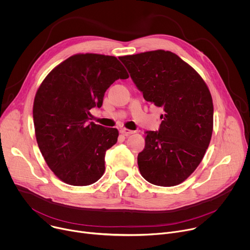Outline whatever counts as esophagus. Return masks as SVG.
Returning a JSON list of instances; mask_svg holds the SVG:
<instances>
[{"label":"esophagus","instance_id":"esophagus-1","mask_svg":"<svg viewBox=\"0 0 250 250\" xmlns=\"http://www.w3.org/2000/svg\"><path fill=\"white\" fill-rule=\"evenodd\" d=\"M120 131H121V133H123V134H125V135H126V136H127V135H130V134H133V133L135 132L134 130H131V129H128V128H125V127L122 128Z\"/></svg>","mask_w":250,"mask_h":250}]
</instances>
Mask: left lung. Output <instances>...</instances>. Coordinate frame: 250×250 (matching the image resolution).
Segmentation results:
<instances>
[{
  "instance_id": "1",
  "label": "left lung",
  "mask_w": 250,
  "mask_h": 250,
  "mask_svg": "<svg viewBox=\"0 0 250 250\" xmlns=\"http://www.w3.org/2000/svg\"><path fill=\"white\" fill-rule=\"evenodd\" d=\"M146 101L163 108L158 131H146L138 153L141 176L153 185H179L196 170L209 145L213 104L197 71L162 49L121 56Z\"/></svg>"
}]
</instances>
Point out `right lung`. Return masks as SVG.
Instances as JSON below:
<instances>
[{
    "label": "right lung",
    "instance_id": "obj_1",
    "mask_svg": "<svg viewBox=\"0 0 250 250\" xmlns=\"http://www.w3.org/2000/svg\"><path fill=\"white\" fill-rule=\"evenodd\" d=\"M128 77L115 56L78 53L53 68L41 84L32 108L35 137L62 182L88 186L103 176L105 151L117 144L119 130L89 123L90 110L101 108L116 80Z\"/></svg>",
    "mask_w": 250,
    "mask_h": 250
}]
</instances>
